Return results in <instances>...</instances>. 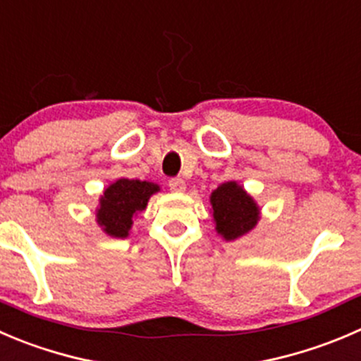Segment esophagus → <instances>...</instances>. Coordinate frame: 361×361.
I'll return each instance as SVG.
<instances>
[{
  "label": "esophagus",
  "mask_w": 361,
  "mask_h": 361,
  "mask_svg": "<svg viewBox=\"0 0 361 361\" xmlns=\"http://www.w3.org/2000/svg\"><path fill=\"white\" fill-rule=\"evenodd\" d=\"M169 188L173 192H185V188H187V183H185L181 178H173V180H169Z\"/></svg>",
  "instance_id": "1"
}]
</instances>
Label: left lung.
I'll return each instance as SVG.
<instances>
[{
    "label": "left lung",
    "instance_id": "left-lung-1",
    "mask_svg": "<svg viewBox=\"0 0 361 361\" xmlns=\"http://www.w3.org/2000/svg\"><path fill=\"white\" fill-rule=\"evenodd\" d=\"M213 219L216 231L227 241L243 236L259 220V208L254 199L234 181L222 183L212 194Z\"/></svg>",
    "mask_w": 361,
    "mask_h": 361
}]
</instances>
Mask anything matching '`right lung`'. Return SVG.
Here are the masks:
<instances>
[{"mask_svg": "<svg viewBox=\"0 0 361 361\" xmlns=\"http://www.w3.org/2000/svg\"><path fill=\"white\" fill-rule=\"evenodd\" d=\"M159 187L155 183L139 180H118L106 188L100 197V208L97 212V222L109 236L125 238L132 227V216L142 212L148 199Z\"/></svg>", "mask_w": 361, "mask_h": 361, "instance_id": "add662e5", "label": "right lung"}]
</instances>
